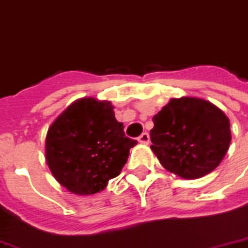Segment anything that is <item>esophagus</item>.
<instances>
[{
  "label": "esophagus",
  "instance_id": "obj_1",
  "mask_svg": "<svg viewBox=\"0 0 248 248\" xmlns=\"http://www.w3.org/2000/svg\"><path fill=\"white\" fill-rule=\"evenodd\" d=\"M139 143H143V144H148V142H150V135H148L147 133H143L140 137L138 138Z\"/></svg>",
  "mask_w": 248,
  "mask_h": 248
}]
</instances>
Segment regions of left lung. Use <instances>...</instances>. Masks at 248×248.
<instances>
[{
	"label": "left lung",
	"mask_w": 248,
	"mask_h": 248,
	"mask_svg": "<svg viewBox=\"0 0 248 248\" xmlns=\"http://www.w3.org/2000/svg\"><path fill=\"white\" fill-rule=\"evenodd\" d=\"M152 121L151 150L161 166L183 179L216 170L232 142L229 118L201 98H172Z\"/></svg>",
	"instance_id": "obj_1"
}]
</instances>
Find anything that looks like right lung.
<instances>
[{
  "label": "right lung",
  "mask_w": 248,
  "mask_h": 248,
  "mask_svg": "<svg viewBox=\"0 0 248 248\" xmlns=\"http://www.w3.org/2000/svg\"><path fill=\"white\" fill-rule=\"evenodd\" d=\"M109 101L81 98L49 126L46 160L60 184L75 194L105 189L127 161L137 140L124 135Z\"/></svg>",
  "instance_id": "1"
}]
</instances>
